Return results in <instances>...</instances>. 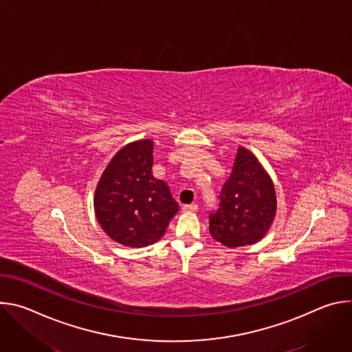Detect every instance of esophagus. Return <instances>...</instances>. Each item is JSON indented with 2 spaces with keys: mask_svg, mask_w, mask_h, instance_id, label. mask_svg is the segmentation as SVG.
<instances>
[{
  "mask_svg": "<svg viewBox=\"0 0 352 352\" xmlns=\"http://www.w3.org/2000/svg\"><path fill=\"white\" fill-rule=\"evenodd\" d=\"M184 212H197V205L196 204H190V205H184L182 206Z\"/></svg>",
  "mask_w": 352,
  "mask_h": 352,
  "instance_id": "1",
  "label": "esophagus"
}]
</instances>
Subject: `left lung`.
Wrapping results in <instances>:
<instances>
[{"instance_id":"left-lung-1","label":"left lung","mask_w":352,"mask_h":352,"mask_svg":"<svg viewBox=\"0 0 352 352\" xmlns=\"http://www.w3.org/2000/svg\"><path fill=\"white\" fill-rule=\"evenodd\" d=\"M219 199V208L209 214L212 236L228 248L261 241L276 214L273 182L258 159L239 147L230 178Z\"/></svg>"}]
</instances>
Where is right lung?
<instances>
[{
  "label": "right lung",
  "mask_w": 352,
  "mask_h": 352,
  "mask_svg": "<svg viewBox=\"0 0 352 352\" xmlns=\"http://www.w3.org/2000/svg\"><path fill=\"white\" fill-rule=\"evenodd\" d=\"M153 142H133L113 157L94 193L96 217L114 241L143 248L160 239L178 212L168 185L153 177Z\"/></svg>",
  "instance_id": "1"
}]
</instances>
